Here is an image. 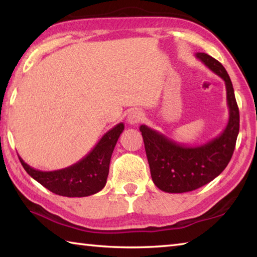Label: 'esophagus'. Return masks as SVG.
<instances>
[{
  "label": "esophagus",
  "instance_id": "esophagus-1",
  "mask_svg": "<svg viewBox=\"0 0 257 257\" xmlns=\"http://www.w3.org/2000/svg\"><path fill=\"white\" fill-rule=\"evenodd\" d=\"M143 119H144V113L141 111H133L127 116V122L130 124H137L142 122Z\"/></svg>",
  "mask_w": 257,
  "mask_h": 257
}]
</instances>
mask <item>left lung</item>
Masks as SVG:
<instances>
[{
  "label": "left lung",
  "mask_w": 257,
  "mask_h": 257,
  "mask_svg": "<svg viewBox=\"0 0 257 257\" xmlns=\"http://www.w3.org/2000/svg\"><path fill=\"white\" fill-rule=\"evenodd\" d=\"M195 56L224 80L229 120L219 136L196 146L179 144L145 124L139 127L152 180L165 193L195 190L219 176L231 160L239 133V110L228 72L219 61L206 53H196Z\"/></svg>",
  "instance_id": "obj_1"
}]
</instances>
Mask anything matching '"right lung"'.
<instances>
[{
  "label": "right lung",
  "mask_w": 257,
  "mask_h": 257,
  "mask_svg": "<svg viewBox=\"0 0 257 257\" xmlns=\"http://www.w3.org/2000/svg\"><path fill=\"white\" fill-rule=\"evenodd\" d=\"M123 129L122 122L114 125L99 139L88 154L77 163L61 170H36L25 163L20 156L19 160L28 175L52 193L66 197L90 196L102 190L106 184L113 150Z\"/></svg>",
  "instance_id": "add662e5"
}]
</instances>
